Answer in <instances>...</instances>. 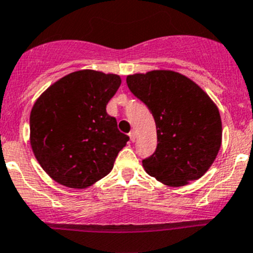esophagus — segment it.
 <instances>
[{
  "label": "esophagus",
  "instance_id": "esophagus-1",
  "mask_svg": "<svg viewBox=\"0 0 253 253\" xmlns=\"http://www.w3.org/2000/svg\"><path fill=\"white\" fill-rule=\"evenodd\" d=\"M128 136H129V139H131L132 142H134V141H136V132H134L133 129H132V131L129 132V133H128Z\"/></svg>",
  "mask_w": 253,
  "mask_h": 253
}]
</instances>
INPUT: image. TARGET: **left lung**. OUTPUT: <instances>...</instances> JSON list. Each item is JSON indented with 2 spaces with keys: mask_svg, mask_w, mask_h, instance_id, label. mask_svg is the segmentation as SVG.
I'll return each mask as SVG.
<instances>
[{
  "mask_svg": "<svg viewBox=\"0 0 253 253\" xmlns=\"http://www.w3.org/2000/svg\"><path fill=\"white\" fill-rule=\"evenodd\" d=\"M127 86L147 105L157 127V148L144 170L168 186L202 178L221 147L219 109L193 80L171 70L128 75Z\"/></svg>",
  "mask_w": 253,
  "mask_h": 253,
  "instance_id": "obj_1",
  "label": "left lung"
}]
</instances>
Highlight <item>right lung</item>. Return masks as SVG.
I'll use <instances>...</instances> for the list:
<instances>
[{
  "instance_id": "right-lung-1",
  "label": "right lung",
  "mask_w": 253,
  "mask_h": 253,
  "mask_svg": "<svg viewBox=\"0 0 253 253\" xmlns=\"http://www.w3.org/2000/svg\"><path fill=\"white\" fill-rule=\"evenodd\" d=\"M121 78L96 70L70 73L34 102L29 117L37 161L56 183L84 189L114 168L129 137L106 112Z\"/></svg>"
}]
</instances>
